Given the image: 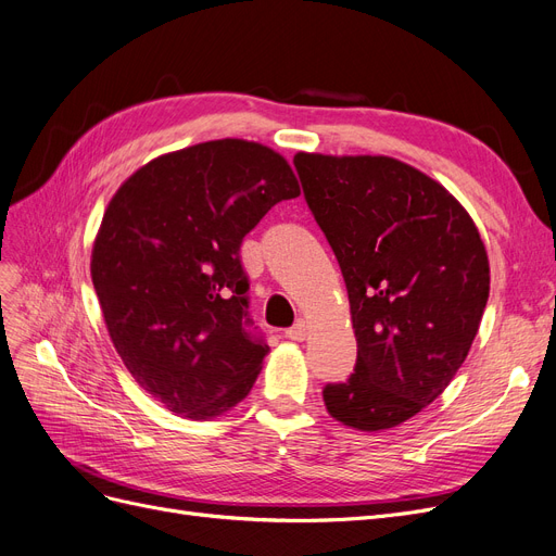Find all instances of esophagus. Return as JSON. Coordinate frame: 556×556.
I'll use <instances>...</instances> for the list:
<instances>
[{"instance_id": "esophagus-1", "label": "esophagus", "mask_w": 556, "mask_h": 556, "mask_svg": "<svg viewBox=\"0 0 556 556\" xmlns=\"http://www.w3.org/2000/svg\"><path fill=\"white\" fill-rule=\"evenodd\" d=\"M285 336L290 338V340H294V342H303L307 338V324L303 319H299L292 328L285 330Z\"/></svg>"}]
</instances>
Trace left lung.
I'll use <instances>...</instances> for the list:
<instances>
[{"instance_id":"8db88e82","label":"left lung","mask_w":556,"mask_h":556,"mask_svg":"<svg viewBox=\"0 0 556 556\" xmlns=\"http://www.w3.org/2000/svg\"><path fill=\"white\" fill-rule=\"evenodd\" d=\"M307 207L346 282L358 361L324 388L332 419L376 433L445 390L479 330L491 266L472 216L421 170L383 154L299 152Z\"/></svg>"}]
</instances>
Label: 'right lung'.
<instances>
[{
    "label": "right lung",
    "instance_id": "1",
    "mask_svg": "<svg viewBox=\"0 0 556 556\" xmlns=\"http://www.w3.org/2000/svg\"><path fill=\"white\" fill-rule=\"evenodd\" d=\"M301 193L282 154L218 139L131 173L91 253L102 317L135 381L170 413L212 419L247 396L269 353L249 328L241 239Z\"/></svg>",
    "mask_w": 556,
    "mask_h": 556
}]
</instances>
